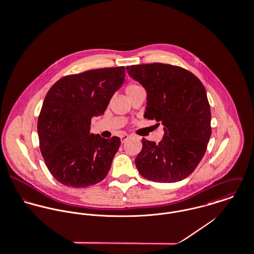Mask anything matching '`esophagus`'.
<instances>
[{
    "label": "esophagus",
    "mask_w": 254,
    "mask_h": 254,
    "mask_svg": "<svg viewBox=\"0 0 254 254\" xmlns=\"http://www.w3.org/2000/svg\"><path fill=\"white\" fill-rule=\"evenodd\" d=\"M129 137H130V136H129V135H126V134L123 135V136H121V138H120V139H121V143L124 144V143L129 139Z\"/></svg>",
    "instance_id": "esophagus-1"
}]
</instances>
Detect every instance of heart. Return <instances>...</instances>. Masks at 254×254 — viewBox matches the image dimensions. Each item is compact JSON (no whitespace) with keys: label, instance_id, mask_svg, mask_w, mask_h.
Segmentation results:
<instances>
[{"label":"heart","instance_id":"1","mask_svg":"<svg viewBox=\"0 0 254 254\" xmlns=\"http://www.w3.org/2000/svg\"><path fill=\"white\" fill-rule=\"evenodd\" d=\"M141 90H143V88H142L141 86H139L138 84L132 83V84H129V85L126 86V88H125V93H126L127 97H130V96H132V95H134V94L140 92Z\"/></svg>","mask_w":254,"mask_h":254}]
</instances>
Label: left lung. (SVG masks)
Returning <instances> with one entry per match:
<instances>
[{
  "label": "left lung",
  "instance_id": "1",
  "mask_svg": "<svg viewBox=\"0 0 254 254\" xmlns=\"http://www.w3.org/2000/svg\"><path fill=\"white\" fill-rule=\"evenodd\" d=\"M126 69L146 91L145 118L164 126L158 144L142 140L136 167L150 181H181L198 165L211 136L206 91L196 76L179 66L149 64Z\"/></svg>",
  "mask_w": 254,
  "mask_h": 254
}]
</instances>
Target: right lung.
<instances>
[{
    "label": "right lung",
    "mask_w": 254,
    "mask_h": 254,
    "mask_svg": "<svg viewBox=\"0 0 254 254\" xmlns=\"http://www.w3.org/2000/svg\"><path fill=\"white\" fill-rule=\"evenodd\" d=\"M124 81L123 66L100 68L64 77L47 93L37 130L45 163L60 183L86 188L108 175L120 139L91 134V120L104 114Z\"/></svg>",
    "instance_id": "add662e5"
}]
</instances>
